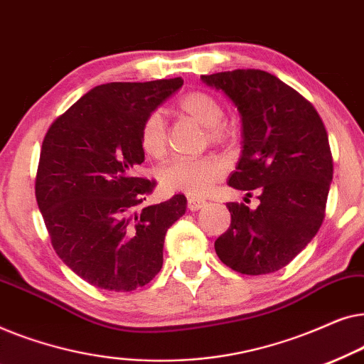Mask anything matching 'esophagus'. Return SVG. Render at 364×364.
<instances>
[{
    "instance_id": "1",
    "label": "esophagus",
    "mask_w": 364,
    "mask_h": 364,
    "mask_svg": "<svg viewBox=\"0 0 364 364\" xmlns=\"http://www.w3.org/2000/svg\"><path fill=\"white\" fill-rule=\"evenodd\" d=\"M205 200H202V198H188V210H192V212H196V210H200L202 207H205Z\"/></svg>"
}]
</instances>
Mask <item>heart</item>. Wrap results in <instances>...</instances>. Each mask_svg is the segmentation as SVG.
<instances>
[{
	"label": "heart",
	"instance_id": "1",
	"mask_svg": "<svg viewBox=\"0 0 364 364\" xmlns=\"http://www.w3.org/2000/svg\"><path fill=\"white\" fill-rule=\"evenodd\" d=\"M178 111L196 119L208 129L213 142H223L230 131L223 126V106L217 97L203 91H193L183 96L177 104ZM142 151L151 157H162L167 151V122L162 112H151L141 127ZM225 162L218 157H177L161 171V182L167 191L182 192L191 197H203L225 176Z\"/></svg>",
	"mask_w": 364,
	"mask_h": 364
}]
</instances>
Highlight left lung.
I'll list each match as a JSON object with an SVG mask.
<instances>
[{
    "label": "left lung",
    "instance_id": "left-lung-1",
    "mask_svg": "<svg viewBox=\"0 0 364 364\" xmlns=\"http://www.w3.org/2000/svg\"><path fill=\"white\" fill-rule=\"evenodd\" d=\"M235 104L242 154L228 186L258 191L260 205L227 203L232 223L215 252L232 270L265 275L288 265L320 230L333 159L316 109L295 89L260 69L200 76Z\"/></svg>",
    "mask_w": 364,
    "mask_h": 364
}]
</instances>
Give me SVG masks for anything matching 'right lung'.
Instances as JSON below:
<instances>
[{
    "mask_svg": "<svg viewBox=\"0 0 364 364\" xmlns=\"http://www.w3.org/2000/svg\"><path fill=\"white\" fill-rule=\"evenodd\" d=\"M182 77L92 87L51 124L43 141L36 200L58 257L91 285L132 291L161 272L164 238L186 196L141 207L154 182L144 162V119Z\"/></svg>",
    "mask_w": 364,
    "mask_h": 364,
    "instance_id": "add662e5",
    "label": "right lung"
}]
</instances>
